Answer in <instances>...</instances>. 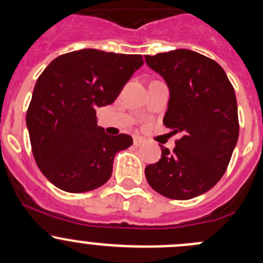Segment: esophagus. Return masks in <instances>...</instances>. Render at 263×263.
<instances>
[{"label":"esophagus","mask_w":263,"mask_h":263,"mask_svg":"<svg viewBox=\"0 0 263 263\" xmlns=\"http://www.w3.org/2000/svg\"><path fill=\"white\" fill-rule=\"evenodd\" d=\"M144 142H145V140L142 139V137H140V136H135L134 137V145H135V146H141Z\"/></svg>","instance_id":"esophagus-1"}]
</instances>
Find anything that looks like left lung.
Returning a JSON list of instances; mask_svg holds the SVG:
<instances>
[{
    "label": "left lung",
    "instance_id": "8db88e82",
    "mask_svg": "<svg viewBox=\"0 0 263 263\" xmlns=\"http://www.w3.org/2000/svg\"><path fill=\"white\" fill-rule=\"evenodd\" d=\"M169 89L163 123L181 134L173 151L161 147L145 168L153 190L173 200L208 192L224 176L239 136L235 91L221 66L190 49L145 55Z\"/></svg>",
    "mask_w": 263,
    "mask_h": 263
}]
</instances>
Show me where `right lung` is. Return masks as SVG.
Listing matches in <instances>:
<instances>
[{
  "label": "right lung",
  "mask_w": 263,
  "mask_h": 263,
  "mask_svg": "<svg viewBox=\"0 0 263 263\" xmlns=\"http://www.w3.org/2000/svg\"><path fill=\"white\" fill-rule=\"evenodd\" d=\"M142 65L141 54L87 48L54 58L42 72L26 127L36 165L52 184L81 193L110 178L116 154L134 141L105 134L95 113L115 102Z\"/></svg>",
  "instance_id": "1"
}]
</instances>
